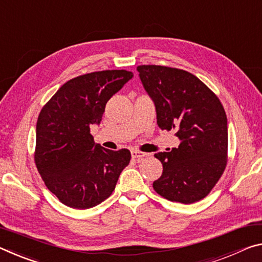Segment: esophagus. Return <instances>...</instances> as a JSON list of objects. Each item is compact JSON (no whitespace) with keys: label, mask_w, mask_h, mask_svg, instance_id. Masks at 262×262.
I'll return each mask as SVG.
<instances>
[{"label":"esophagus","mask_w":262,"mask_h":262,"mask_svg":"<svg viewBox=\"0 0 262 262\" xmlns=\"http://www.w3.org/2000/svg\"><path fill=\"white\" fill-rule=\"evenodd\" d=\"M146 156H147L146 152H142L140 150H132V157H133V159H135V160H141V159H143V157H146Z\"/></svg>","instance_id":"1"}]
</instances>
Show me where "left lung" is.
Listing matches in <instances>:
<instances>
[{"label": "left lung", "instance_id": "1", "mask_svg": "<svg viewBox=\"0 0 262 262\" xmlns=\"http://www.w3.org/2000/svg\"><path fill=\"white\" fill-rule=\"evenodd\" d=\"M155 103L162 130H176L178 148L155 154L163 172L152 183L160 196L191 204L206 197L227 163V118L217 95L184 70L161 65L136 69Z\"/></svg>", "mask_w": 262, "mask_h": 262}]
</instances>
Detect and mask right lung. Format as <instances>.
<instances>
[{"label":"right lung","instance_id":"obj_1","mask_svg":"<svg viewBox=\"0 0 262 262\" xmlns=\"http://www.w3.org/2000/svg\"><path fill=\"white\" fill-rule=\"evenodd\" d=\"M133 78L126 70L82 74L45 103L36 126L35 163L47 188L66 206L90 209L108 198L129 164L128 149L110 150L90 133L107 101Z\"/></svg>","mask_w":262,"mask_h":262}]
</instances>
